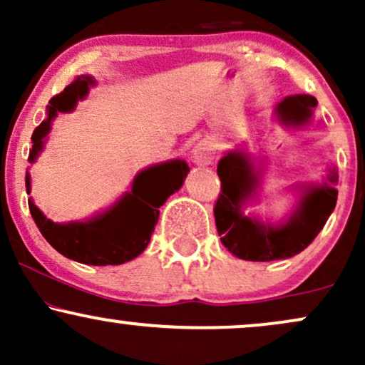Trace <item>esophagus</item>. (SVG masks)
<instances>
[{"mask_svg":"<svg viewBox=\"0 0 365 365\" xmlns=\"http://www.w3.org/2000/svg\"><path fill=\"white\" fill-rule=\"evenodd\" d=\"M216 158V148L215 144H212V140H200L197 142L194 145V149H192V161L195 163V165H211L212 161H215Z\"/></svg>","mask_w":365,"mask_h":365,"instance_id":"esophagus-1","label":"esophagus"}]
</instances>
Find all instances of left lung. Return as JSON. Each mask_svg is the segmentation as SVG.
Listing matches in <instances>:
<instances>
[{
  "mask_svg": "<svg viewBox=\"0 0 365 365\" xmlns=\"http://www.w3.org/2000/svg\"><path fill=\"white\" fill-rule=\"evenodd\" d=\"M316 98L309 94L288 96L276 106V116L287 127H305L312 118ZM221 194L215 206V220L221 244L245 261H276L302 252L336 206V170H329L324 183H299V202L287 220L278 225L264 223L244 215V206L255 195L261 180L252 161L240 150H230L217 163Z\"/></svg>",
  "mask_w": 365,
  "mask_h": 365,
  "instance_id": "obj_1",
  "label": "left lung"
}]
</instances>
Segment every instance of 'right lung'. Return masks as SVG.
Here are the masks:
<instances>
[{
	"mask_svg": "<svg viewBox=\"0 0 365 365\" xmlns=\"http://www.w3.org/2000/svg\"><path fill=\"white\" fill-rule=\"evenodd\" d=\"M94 83V78L89 75H82L49 101L48 118L32 133L29 163H34L44 149L46 135L51 130L54 116L72 111L78 99L86 98ZM187 173L188 165L183 159L149 166L133 178L130 192H125L118 202L87 221L54 223L41 212L32 199H29V209L39 232L61 255L89 266H116L144 252L154 225L158 223L159 207L171 194L180 190ZM25 187L27 194H31L29 173L25 177Z\"/></svg>",
	"mask_w": 365,
	"mask_h": 365,
	"instance_id": "right-lung-1",
	"label": "right lung"
}]
</instances>
